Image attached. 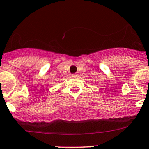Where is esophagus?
Masks as SVG:
<instances>
[{
	"mask_svg": "<svg viewBox=\"0 0 149 149\" xmlns=\"http://www.w3.org/2000/svg\"><path fill=\"white\" fill-rule=\"evenodd\" d=\"M78 75L77 74H72V77H76V76H77Z\"/></svg>",
	"mask_w": 149,
	"mask_h": 149,
	"instance_id": "34e87169",
	"label": "esophagus"
}]
</instances>
